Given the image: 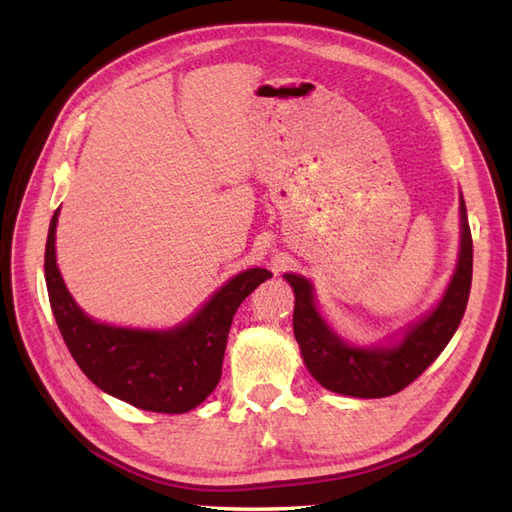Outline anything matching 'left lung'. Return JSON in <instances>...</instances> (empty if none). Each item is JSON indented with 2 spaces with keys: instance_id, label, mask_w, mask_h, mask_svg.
I'll list each match as a JSON object with an SVG mask.
<instances>
[{
  "instance_id": "left-lung-1",
  "label": "left lung",
  "mask_w": 512,
  "mask_h": 512,
  "mask_svg": "<svg viewBox=\"0 0 512 512\" xmlns=\"http://www.w3.org/2000/svg\"><path fill=\"white\" fill-rule=\"evenodd\" d=\"M460 215V262L440 306L416 328H411L405 341L391 350H361L343 343L314 308L308 279L286 275L288 284L295 288L292 330L301 347L303 363L325 389L354 398L394 396L411 385L447 347L464 317L473 277V237L466 222L464 200L460 202Z\"/></svg>"
}]
</instances>
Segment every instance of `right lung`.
Instances as JSON below:
<instances>
[{"instance_id": "add662e5", "label": "right lung", "mask_w": 512, "mask_h": 512, "mask_svg": "<svg viewBox=\"0 0 512 512\" xmlns=\"http://www.w3.org/2000/svg\"><path fill=\"white\" fill-rule=\"evenodd\" d=\"M57 215L59 209L50 220L43 266L52 314L81 372L99 389L138 409L184 413L198 407L220 383L228 330L239 303L270 277L268 270H244L182 328H112L85 317L65 290L54 259Z\"/></svg>"}]
</instances>
